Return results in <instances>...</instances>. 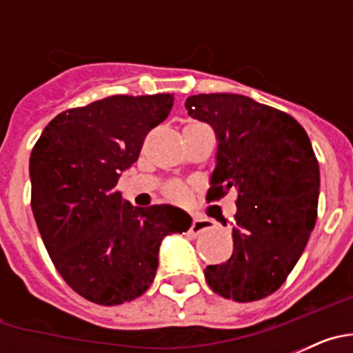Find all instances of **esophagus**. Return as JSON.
<instances>
[{"label":"esophagus","mask_w":353,"mask_h":353,"mask_svg":"<svg viewBox=\"0 0 353 353\" xmlns=\"http://www.w3.org/2000/svg\"><path fill=\"white\" fill-rule=\"evenodd\" d=\"M210 228H212L210 221L203 219V217H194L191 224V233L192 235H199V233L207 232V230H210Z\"/></svg>","instance_id":"esophagus-1"}]
</instances>
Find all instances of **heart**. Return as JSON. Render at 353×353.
Listing matches in <instances>:
<instances>
[{
  "instance_id": "1",
  "label": "heart",
  "mask_w": 353,
  "mask_h": 353,
  "mask_svg": "<svg viewBox=\"0 0 353 353\" xmlns=\"http://www.w3.org/2000/svg\"><path fill=\"white\" fill-rule=\"evenodd\" d=\"M166 194L168 198L173 199V201H185L187 198V189L179 182H173L166 187Z\"/></svg>"
}]
</instances>
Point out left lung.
Returning a JSON list of instances; mask_svg holds the SVG:
<instances>
[{"mask_svg": "<svg viewBox=\"0 0 353 353\" xmlns=\"http://www.w3.org/2000/svg\"><path fill=\"white\" fill-rule=\"evenodd\" d=\"M189 117L217 139L207 199L236 191L233 254L208 265L215 293L236 302L267 297L285 283L316 223L320 168L302 125L279 109L236 93L185 101Z\"/></svg>", "mask_w": 353, "mask_h": 353, "instance_id": "1", "label": "left lung"}]
</instances>
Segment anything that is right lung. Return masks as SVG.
Returning a JSON list of instances; mask_svg holds the SVG:
<instances>
[{"label":"right lung","instance_id":"add662e5","mask_svg":"<svg viewBox=\"0 0 353 353\" xmlns=\"http://www.w3.org/2000/svg\"><path fill=\"white\" fill-rule=\"evenodd\" d=\"M173 95H114L67 109L31 150V210L52 263L81 297L117 305L143 295L164 236L191 228L173 205L132 207L117 191Z\"/></svg>","mask_w":353,"mask_h":353}]
</instances>
